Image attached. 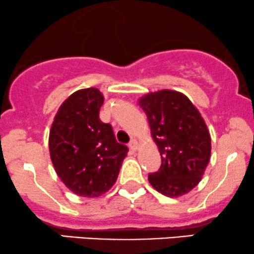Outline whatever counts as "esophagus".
<instances>
[{"label":"esophagus","mask_w":254,"mask_h":254,"mask_svg":"<svg viewBox=\"0 0 254 254\" xmlns=\"http://www.w3.org/2000/svg\"><path fill=\"white\" fill-rule=\"evenodd\" d=\"M129 148L133 151H135V150H137V148H139V142H137L136 140H131L130 142H129Z\"/></svg>","instance_id":"1"}]
</instances>
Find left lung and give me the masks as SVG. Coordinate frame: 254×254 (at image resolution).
<instances>
[{
  "instance_id": "left-lung-1",
  "label": "left lung",
  "mask_w": 254,
  "mask_h": 254,
  "mask_svg": "<svg viewBox=\"0 0 254 254\" xmlns=\"http://www.w3.org/2000/svg\"><path fill=\"white\" fill-rule=\"evenodd\" d=\"M139 105L162 161L148 181L164 196L186 195L202 180L211 154V137L202 115L177 91L148 93L139 99Z\"/></svg>"
}]
</instances>
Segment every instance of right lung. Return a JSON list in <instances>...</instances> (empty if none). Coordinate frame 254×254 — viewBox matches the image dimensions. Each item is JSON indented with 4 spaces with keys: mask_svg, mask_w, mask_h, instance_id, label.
I'll list each match as a JSON object with an SVG mask.
<instances>
[{
    "mask_svg": "<svg viewBox=\"0 0 254 254\" xmlns=\"http://www.w3.org/2000/svg\"><path fill=\"white\" fill-rule=\"evenodd\" d=\"M103 93L95 87L72 93L56 114L49 149L56 173L72 192L98 197L111 189L128 148L118 143L110 124L99 119Z\"/></svg>",
    "mask_w": 254,
    "mask_h": 254,
    "instance_id": "obj_1",
    "label": "right lung"
}]
</instances>
